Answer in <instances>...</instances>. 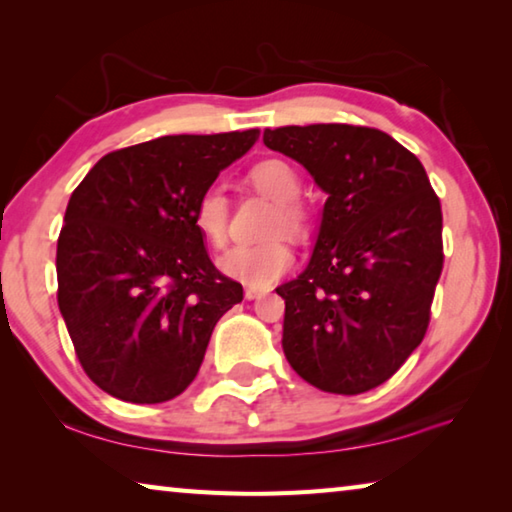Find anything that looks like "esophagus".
Segmentation results:
<instances>
[{
    "instance_id": "obj_1",
    "label": "esophagus",
    "mask_w": 512,
    "mask_h": 512,
    "mask_svg": "<svg viewBox=\"0 0 512 512\" xmlns=\"http://www.w3.org/2000/svg\"><path fill=\"white\" fill-rule=\"evenodd\" d=\"M264 293H266V291H262V289H253V287H248V289H246V298H248V300H257V298H262Z\"/></svg>"
}]
</instances>
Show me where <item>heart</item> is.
<instances>
[{
  "mask_svg": "<svg viewBox=\"0 0 512 512\" xmlns=\"http://www.w3.org/2000/svg\"><path fill=\"white\" fill-rule=\"evenodd\" d=\"M250 185L275 201V212L271 219V232L289 230L302 232L309 225V212L302 201H298L300 176L298 171L284 160H262L248 171ZM192 219L196 230L205 241L221 248L228 241L230 203L221 187H207L196 198ZM296 264V253L287 239H268L255 246H235L219 259L221 271L246 287L264 289L284 273H289Z\"/></svg>",
  "mask_w": 512,
  "mask_h": 512,
  "instance_id": "obj_1",
  "label": "heart"
}]
</instances>
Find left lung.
Returning <instances> with one entry per match:
<instances>
[{
  "label": "left lung",
  "mask_w": 512,
  "mask_h": 512,
  "mask_svg": "<svg viewBox=\"0 0 512 512\" xmlns=\"http://www.w3.org/2000/svg\"><path fill=\"white\" fill-rule=\"evenodd\" d=\"M327 192L311 262L284 298L287 361L325 393L391 379L422 343L443 273V212L422 162L368 126L266 128Z\"/></svg>",
  "instance_id": "left-lung-1"
}]
</instances>
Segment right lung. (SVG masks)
Wrapping results in <instances>:
<instances>
[{
    "label": "right lung",
    "mask_w": 512,
    "mask_h": 512,
    "mask_svg": "<svg viewBox=\"0 0 512 512\" xmlns=\"http://www.w3.org/2000/svg\"><path fill=\"white\" fill-rule=\"evenodd\" d=\"M259 131L167 135L112 151L67 203L58 307L76 357L117 400H173L201 368L212 329L244 298L196 230V198Z\"/></svg>",
    "instance_id": "obj_1"
}]
</instances>
